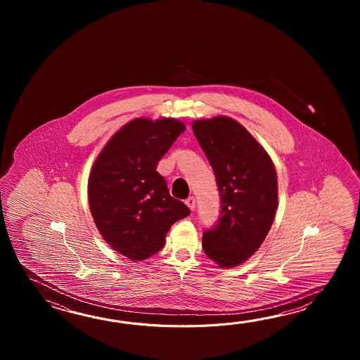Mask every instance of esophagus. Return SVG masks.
Wrapping results in <instances>:
<instances>
[{"instance_id": "obj_1", "label": "esophagus", "mask_w": 360, "mask_h": 360, "mask_svg": "<svg viewBox=\"0 0 360 360\" xmlns=\"http://www.w3.org/2000/svg\"><path fill=\"white\" fill-rule=\"evenodd\" d=\"M185 203H186V206L191 208V211L195 210V198L194 197H189V198L185 200Z\"/></svg>"}]
</instances>
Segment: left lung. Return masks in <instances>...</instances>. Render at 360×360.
Returning <instances> with one entry per match:
<instances>
[{
    "label": "left lung",
    "mask_w": 360,
    "mask_h": 360,
    "mask_svg": "<svg viewBox=\"0 0 360 360\" xmlns=\"http://www.w3.org/2000/svg\"><path fill=\"white\" fill-rule=\"evenodd\" d=\"M193 132L214 169L219 221L203 231L202 247L222 268L237 266L259 250L278 206L276 169L264 148L228 117L199 120Z\"/></svg>",
    "instance_id": "obj_1"
}]
</instances>
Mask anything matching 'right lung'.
<instances>
[{
  "label": "right lung",
  "instance_id": "obj_1",
  "mask_svg": "<svg viewBox=\"0 0 360 360\" xmlns=\"http://www.w3.org/2000/svg\"><path fill=\"white\" fill-rule=\"evenodd\" d=\"M185 131L172 118H136L108 141L89 179L94 221L108 245L130 260L162 250L172 224L191 210L169 195L157 163Z\"/></svg>",
  "mask_w": 360,
  "mask_h": 360
}]
</instances>
